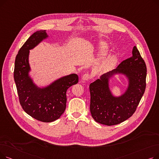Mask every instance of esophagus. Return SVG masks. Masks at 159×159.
<instances>
[{
    "mask_svg": "<svg viewBox=\"0 0 159 159\" xmlns=\"http://www.w3.org/2000/svg\"><path fill=\"white\" fill-rule=\"evenodd\" d=\"M91 75L89 73H88L83 75L82 77V80H89V79H91Z\"/></svg>",
    "mask_w": 159,
    "mask_h": 159,
    "instance_id": "esophagus-1",
    "label": "esophagus"
}]
</instances>
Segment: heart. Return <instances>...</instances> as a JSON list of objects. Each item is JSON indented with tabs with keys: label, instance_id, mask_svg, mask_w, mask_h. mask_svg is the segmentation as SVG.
<instances>
[{
	"label": "heart",
	"instance_id": "1",
	"mask_svg": "<svg viewBox=\"0 0 159 159\" xmlns=\"http://www.w3.org/2000/svg\"><path fill=\"white\" fill-rule=\"evenodd\" d=\"M109 49L108 44L102 43L98 46V53L101 55H105ZM117 62V58L115 55H110L104 57L99 64V68L101 70L108 71L112 69Z\"/></svg>",
	"mask_w": 159,
	"mask_h": 159
}]
</instances>
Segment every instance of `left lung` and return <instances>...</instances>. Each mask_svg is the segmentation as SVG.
I'll list each match as a JSON object with an SVG mask.
<instances>
[{"label": "left lung", "mask_w": 159, "mask_h": 159, "mask_svg": "<svg viewBox=\"0 0 159 159\" xmlns=\"http://www.w3.org/2000/svg\"><path fill=\"white\" fill-rule=\"evenodd\" d=\"M132 54L116 69L102 75L101 79L89 84L90 112L97 122L107 126L119 124L136 111L145 91L147 69L136 46L133 47ZM116 73L126 74L129 79L127 91L119 98L111 94L108 84L109 79Z\"/></svg>", "instance_id": "8db88e82"}]
</instances>
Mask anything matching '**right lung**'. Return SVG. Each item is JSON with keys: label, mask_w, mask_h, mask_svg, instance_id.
Wrapping results in <instances>:
<instances>
[{"label": "right lung", "mask_w": 159, "mask_h": 159, "mask_svg": "<svg viewBox=\"0 0 159 159\" xmlns=\"http://www.w3.org/2000/svg\"><path fill=\"white\" fill-rule=\"evenodd\" d=\"M48 37L45 30L37 31L31 35L19 49L15 61L14 80L19 102L24 111L44 122H53L64 112L66 107V91L79 82L78 75L71 74L57 80L44 88L33 84L28 73L30 49Z\"/></svg>", "instance_id": "1"}]
</instances>
